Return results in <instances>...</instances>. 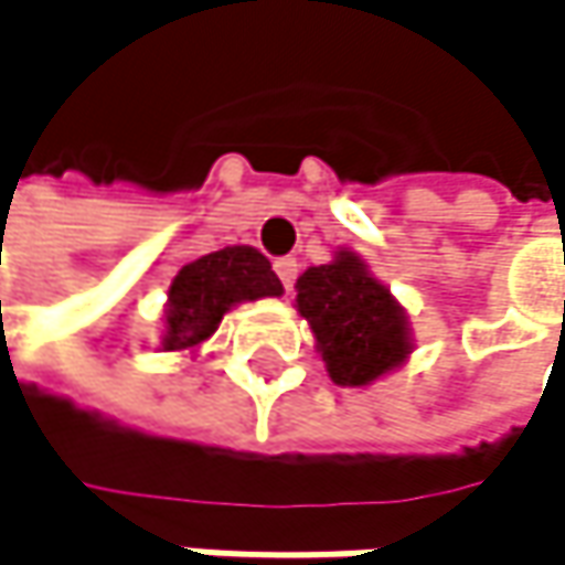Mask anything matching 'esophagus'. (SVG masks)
Wrapping results in <instances>:
<instances>
[{
  "label": "esophagus",
  "instance_id": "esophagus-1",
  "mask_svg": "<svg viewBox=\"0 0 565 565\" xmlns=\"http://www.w3.org/2000/svg\"><path fill=\"white\" fill-rule=\"evenodd\" d=\"M273 269H276V276L282 279V286H286V289H292V286H296V276H299V263H296V256H282V259H276V263H273Z\"/></svg>",
  "mask_w": 565,
  "mask_h": 565
}]
</instances>
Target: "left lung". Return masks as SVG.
Listing matches in <instances>:
<instances>
[{
	"label": "left lung",
	"instance_id": "1",
	"mask_svg": "<svg viewBox=\"0 0 565 565\" xmlns=\"http://www.w3.org/2000/svg\"><path fill=\"white\" fill-rule=\"evenodd\" d=\"M296 289L334 384L364 387L409 354L403 309L354 253L341 249L331 263L306 269Z\"/></svg>",
	"mask_w": 565,
	"mask_h": 565
}]
</instances>
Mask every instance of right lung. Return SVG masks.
<instances>
[{
    "label": "right lung",
    "mask_w": 565,
    "mask_h": 565,
    "mask_svg": "<svg viewBox=\"0 0 565 565\" xmlns=\"http://www.w3.org/2000/svg\"><path fill=\"white\" fill-rule=\"evenodd\" d=\"M269 259L253 247H224L181 266L169 286L166 309V351H184L211 338L224 312L237 302H253L263 296H279Z\"/></svg>",
    "instance_id": "right-lung-1"
}]
</instances>
